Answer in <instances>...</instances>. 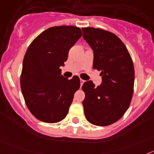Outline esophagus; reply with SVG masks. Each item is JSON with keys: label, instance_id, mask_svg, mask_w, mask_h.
<instances>
[{"label": "esophagus", "instance_id": "1", "mask_svg": "<svg viewBox=\"0 0 154 154\" xmlns=\"http://www.w3.org/2000/svg\"><path fill=\"white\" fill-rule=\"evenodd\" d=\"M84 83H85V81L82 80V79H81V87H82V85H84Z\"/></svg>", "mask_w": 154, "mask_h": 154}]
</instances>
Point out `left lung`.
I'll use <instances>...</instances> for the list:
<instances>
[{"label": "left lung", "mask_w": 154, "mask_h": 154, "mask_svg": "<svg viewBox=\"0 0 154 154\" xmlns=\"http://www.w3.org/2000/svg\"><path fill=\"white\" fill-rule=\"evenodd\" d=\"M83 38L94 53L93 68L101 71V85L84 83L83 106L90 123L105 126L120 119L129 109L134 88L133 60L124 43L114 33L83 28Z\"/></svg>", "instance_id": "8db88e82"}]
</instances>
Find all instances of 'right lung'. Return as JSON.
<instances>
[{
	"instance_id": "1",
	"label": "right lung",
	"mask_w": 154,
	"mask_h": 154,
	"mask_svg": "<svg viewBox=\"0 0 154 154\" xmlns=\"http://www.w3.org/2000/svg\"><path fill=\"white\" fill-rule=\"evenodd\" d=\"M81 35L78 27L54 26L38 35L28 48L20 84L25 104L37 119L56 123L67 115L81 81L77 76L63 77L60 66Z\"/></svg>"
}]
</instances>
